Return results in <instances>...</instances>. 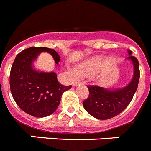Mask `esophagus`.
Masks as SVG:
<instances>
[{"label":"esophagus","mask_w":151,"mask_h":151,"mask_svg":"<svg viewBox=\"0 0 151 151\" xmlns=\"http://www.w3.org/2000/svg\"><path fill=\"white\" fill-rule=\"evenodd\" d=\"M79 84H81V82H77V81H74V82H73V87H76L77 85H79Z\"/></svg>","instance_id":"1"}]
</instances>
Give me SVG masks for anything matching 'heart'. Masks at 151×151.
Instances as JSON below:
<instances>
[{"mask_svg": "<svg viewBox=\"0 0 151 151\" xmlns=\"http://www.w3.org/2000/svg\"><path fill=\"white\" fill-rule=\"evenodd\" d=\"M107 62L108 61L104 57H94L87 60L78 64L76 73L80 76L90 77L104 67L107 64ZM71 71L73 73H76L74 69H71Z\"/></svg>", "mask_w": 151, "mask_h": 151, "instance_id": "b5f03b06", "label": "heart"}]
</instances>
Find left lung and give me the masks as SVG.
Returning <instances> with one entry per match:
<instances>
[{
  "label": "left lung",
  "mask_w": 151,
  "mask_h": 151,
  "mask_svg": "<svg viewBox=\"0 0 151 151\" xmlns=\"http://www.w3.org/2000/svg\"><path fill=\"white\" fill-rule=\"evenodd\" d=\"M133 66L132 78L128 85L119 88H108L96 85H88L89 96L83 101L85 110L97 119H109L122 113L132 100L138 85L140 78L139 63L132 52L128 50Z\"/></svg>",
  "instance_id": "8db88e82"
}]
</instances>
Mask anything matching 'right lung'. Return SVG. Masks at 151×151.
<instances>
[{
	"label": "right lung",
	"mask_w": 151,
	"mask_h": 151,
	"mask_svg": "<svg viewBox=\"0 0 151 151\" xmlns=\"http://www.w3.org/2000/svg\"><path fill=\"white\" fill-rule=\"evenodd\" d=\"M48 53L55 65L60 57L54 49L32 47L17 54L11 67L10 91L21 110L38 118L51 115L57 110L63 94L72 88L60 84L54 72H44L34 67L41 53Z\"/></svg>",
	"instance_id": "obj_1"
}]
</instances>
